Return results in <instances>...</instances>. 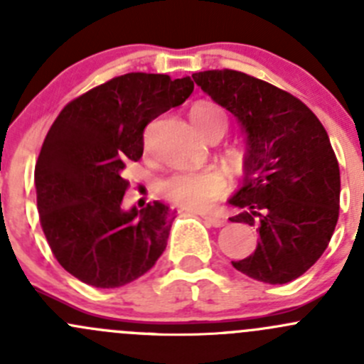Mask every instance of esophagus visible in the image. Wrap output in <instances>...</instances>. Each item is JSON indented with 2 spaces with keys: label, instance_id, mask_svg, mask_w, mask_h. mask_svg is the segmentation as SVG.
I'll list each match as a JSON object with an SVG mask.
<instances>
[{
  "label": "esophagus",
  "instance_id": "1",
  "mask_svg": "<svg viewBox=\"0 0 364 364\" xmlns=\"http://www.w3.org/2000/svg\"><path fill=\"white\" fill-rule=\"evenodd\" d=\"M203 218H204L208 223H211L213 227H223V225H225V220H223L222 216H216V215H203Z\"/></svg>",
  "mask_w": 364,
  "mask_h": 364
}]
</instances>
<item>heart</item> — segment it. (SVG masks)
<instances>
[{"label": "heart", "mask_w": 364, "mask_h": 364, "mask_svg": "<svg viewBox=\"0 0 364 364\" xmlns=\"http://www.w3.org/2000/svg\"><path fill=\"white\" fill-rule=\"evenodd\" d=\"M192 121L200 134L209 137L227 130V114L213 104H199L192 109ZM229 181L220 168L174 172L160 183V192L171 203L188 209H204L225 196Z\"/></svg>", "instance_id": "obj_1"}]
</instances>
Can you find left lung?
Instances as JSON below:
<instances>
[{"instance_id":"8db88e82","label":"left lung","mask_w":364,"mask_h":364,"mask_svg":"<svg viewBox=\"0 0 364 364\" xmlns=\"http://www.w3.org/2000/svg\"><path fill=\"white\" fill-rule=\"evenodd\" d=\"M204 93L247 134L243 186L230 222L259 232L255 252L232 266L253 280L289 284L328 248L340 213V167L328 132L299 98L236 70L193 73Z\"/></svg>"}]
</instances>
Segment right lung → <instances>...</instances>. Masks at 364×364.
I'll return each mask as SVG.
<instances>
[{
    "label": "right lung",
    "mask_w": 364,
    "mask_h": 364,
    "mask_svg": "<svg viewBox=\"0 0 364 364\" xmlns=\"http://www.w3.org/2000/svg\"><path fill=\"white\" fill-rule=\"evenodd\" d=\"M190 77L132 72L73 98L47 132L35 165L40 225L58 262L98 289L148 273L167 247L174 213L148 203L121 209L128 161L144 151V128L192 95Z\"/></svg>",
    "instance_id": "right-lung-1"
}]
</instances>
